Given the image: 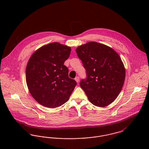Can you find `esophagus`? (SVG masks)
Segmentation results:
<instances>
[{
  "mask_svg": "<svg viewBox=\"0 0 149 149\" xmlns=\"http://www.w3.org/2000/svg\"><path fill=\"white\" fill-rule=\"evenodd\" d=\"M74 80H76V81L77 82V83H79V81H80V78H79V77H76L75 79H74Z\"/></svg>",
  "mask_w": 149,
  "mask_h": 149,
  "instance_id": "esophagus-1",
  "label": "esophagus"
}]
</instances>
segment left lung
Here are the masks:
<instances>
[{
	"instance_id": "left-lung-1",
	"label": "left lung",
	"mask_w": 149,
	"mask_h": 149,
	"mask_svg": "<svg viewBox=\"0 0 149 149\" xmlns=\"http://www.w3.org/2000/svg\"><path fill=\"white\" fill-rule=\"evenodd\" d=\"M76 51L86 70V79L80 85L89 101L96 106H108L125 82L126 71L120 56L111 47L96 42L79 46Z\"/></svg>"
}]
</instances>
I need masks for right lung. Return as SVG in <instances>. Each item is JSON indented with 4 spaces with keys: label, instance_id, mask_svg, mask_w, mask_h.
I'll return each instance as SVG.
<instances>
[{
    "label": "right lung",
    "instance_id": "obj_1",
    "mask_svg": "<svg viewBox=\"0 0 149 149\" xmlns=\"http://www.w3.org/2000/svg\"><path fill=\"white\" fill-rule=\"evenodd\" d=\"M71 48L58 42L50 43L37 50L26 68L29 91L40 104L56 108L65 103L73 91L76 81L69 77L64 65Z\"/></svg>",
    "mask_w": 149,
    "mask_h": 149
}]
</instances>
